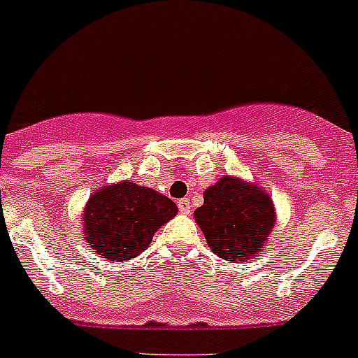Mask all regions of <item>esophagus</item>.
Returning a JSON list of instances; mask_svg holds the SVG:
<instances>
[{"label":"esophagus","instance_id":"34e87169","mask_svg":"<svg viewBox=\"0 0 358 358\" xmlns=\"http://www.w3.org/2000/svg\"><path fill=\"white\" fill-rule=\"evenodd\" d=\"M177 208H179V211H181L182 215H188V213L192 211V206H189L188 199H181V201L177 202Z\"/></svg>","mask_w":358,"mask_h":358}]
</instances>
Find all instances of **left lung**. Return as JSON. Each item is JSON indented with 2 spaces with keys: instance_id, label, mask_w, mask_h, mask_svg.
Wrapping results in <instances>:
<instances>
[{
  "instance_id": "obj_1",
  "label": "left lung",
  "mask_w": 358,
  "mask_h": 358,
  "mask_svg": "<svg viewBox=\"0 0 358 358\" xmlns=\"http://www.w3.org/2000/svg\"><path fill=\"white\" fill-rule=\"evenodd\" d=\"M195 222L218 257L247 261L264 248L273 229V202L257 186L224 177L204 192Z\"/></svg>"
}]
</instances>
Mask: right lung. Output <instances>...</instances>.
I'll list each match as a JSON object with an SVG mask.
<instances>
[{"label":"right lung","instance_id":"right-lung-1","mask_svg":"<svg viewBox=\"0 0 358 358\" xmlns=\"http://www.w3.org/2000/svg\"><path fill=\"white\" fill-rule=\"evenodd\" d=\"M176 213L169 196L145 186L129 181L104 186L88 199L85 236L101 257L122 262L147 250L154 232Z\"/></svg>","mask_w":358,"mask_h":358}]
</instances>
